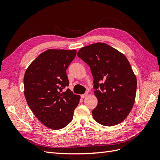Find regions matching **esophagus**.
<instances>
[{"instance_id":"34e87169","label":"esophagus","mask_w":160,"mask_h":160,"mask_svg":"<svg viewBox=\"0 0 160 160\" xmlns=\"http://www.w3.org/2000/svg\"><path fill=\"white\" fill-rule=\"evenodd\" d=\"M88 92H87V93H85V94H83V95H81V98H83H83H86V97H87V96H88Z\"/></svg>"}]
</instances>
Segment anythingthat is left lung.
Listing matches in <instances>:
<instances>
[{"instance_id": "1", "label": "left lung", "mask_w": 160, "mask_h": 160, "mask_svg": "<svg viewBox=\"0 0 160 160\" xmlns=\"http://www.w3.org/2000/svg\"><path fill=\"white\" fill-rule=\"evenodd\" d=\"M77 56L89 65L98 100L94 119L105 126L122 122L133 108L136 76L123 53L104 42L82 47Z\"/></svg>"}]
</instances>
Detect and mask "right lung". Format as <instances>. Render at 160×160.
<instances>
[{
    "label": "right lung",
    "instance_id": "right-lung-1",
    "mask_svg": "<svg viewBox=\"0 0 160 160\" xmlns=\"http://www.w3.org/2000/svg\"><path fill=\"white\" fill-rule=\"evenodd\" d=\"M76 50L48 49L27 69L24 76L25 99L36 118L52 129L67 126L72 119L81 97L67 89L66 70L75 59Z\"/></svg>",
    "mask_w": 160,
    "mask_h": 160
}]
</instances>
